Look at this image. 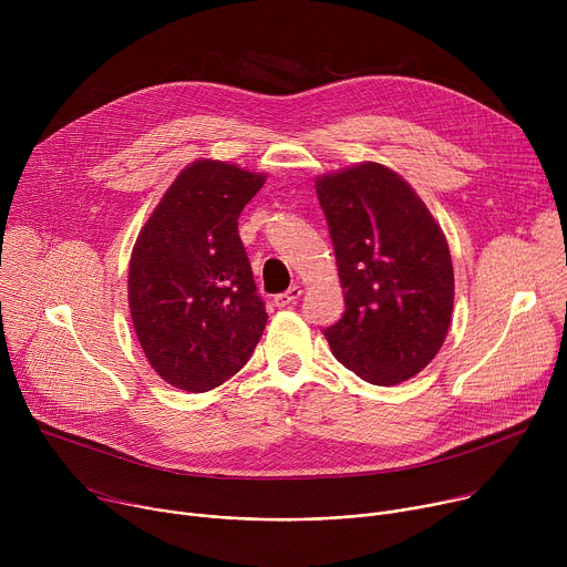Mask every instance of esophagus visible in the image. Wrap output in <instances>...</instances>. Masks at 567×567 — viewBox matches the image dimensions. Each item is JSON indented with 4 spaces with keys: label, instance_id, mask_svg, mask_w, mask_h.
<instances>
[{
    "label": "esophagus",
    "instance_id": "esophagus-1",
    "mask_svg": "<svg viewBox=\"0 0 567 567\" xmlns=\"http://www.w3.org/2000/svg\"><path fill=\"white\" fill-rule=\"evenodd\" d=\"M300 293H302V289H300L298 285H293V287H289L287 291L278 293V296L274 298V305H276V307H289V305H293V302L300 298Z\"/></svg>",
    "mask_w": 567,
    "mask_h": 567
}]
</instances>
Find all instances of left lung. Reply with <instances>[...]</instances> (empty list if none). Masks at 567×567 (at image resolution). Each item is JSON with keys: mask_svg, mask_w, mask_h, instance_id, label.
<instances>
[{"mask_svg": "<svg viewBox=\"0 0 567 567\" xmlns=\"http://www.w3.org/2000/svg\"><path fill=\"white\" fill-rule=\"evenodd\" d=\"M346 313L326 330L332 354L374 385L422 372L440 352L453 313V262L446 237L392 168L363 161L320 175Z\"/></svg>", "mask_w": 567, "mask_h": 567, "instance_id": "obj_1", "label": "left lung"}]
</instances>
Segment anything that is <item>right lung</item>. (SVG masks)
I'll return each instance as SVG.
<instances>
[{"instance_id":"obj_1","label":"right lung","mask_w":567,"mask_h":567,"mask_svg":"<svg viewBox=\"0 0 567 567\" xmlns=\"http://www.w3.org/2000/svg\"><path fill=\"white\" fill-rule=\"evenodd\" d=\"M265 182L226 161H193L136 237L127 274L134 332L154 372L179 390L221 385L265 332V302L237 233Z\"/></svg>"}]
</instances>
